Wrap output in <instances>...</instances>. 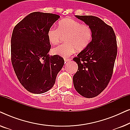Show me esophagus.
<instances>
[{
  "mask_svg": "<svg viewBox=\"0 0 130 130\" xmlns=\"http://www.w3.org/2000/svg\"><path fill=\"white\" fill-rule=\"evenodd\" d=\"M70 61V59H69V58H65V59H64L65 63H66V62H67V61Z\"/></svg>",
  "mask_w": 130,
  "mask_h": 130,
  "instance_id": "obj_1",
  "label": "esophagus"
}]
</instances>
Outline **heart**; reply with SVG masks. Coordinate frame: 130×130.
I'll return each mask as SVG.
<instances>
[{"instance_id":"heart-1","label":"heart","mask_w":130,"mask_h":130,"mask_svg":"<svg viewBox=\"0 0 130 130\" xmlns=\"http://www.w3.org/2000/svg\"><path fill=\"white\" fill-rule=\"evenodd\" d=\"M49 42L53 45L59 44L63 38L66 43L55 47L52 53L63 57H67L76 50H85L91 41L92 31L88 25L82 24L79 21L65 18L58 22V28H51L47 32Z\"/></svg>"}]
</instances>
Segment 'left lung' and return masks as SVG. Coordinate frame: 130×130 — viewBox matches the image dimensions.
<instances>
[{
	"label": "left lung",
	"mask_w": 130,
	"mask_h": 130,
	"mask_svg": "<svg viewBox=\"0 0 130 130\" xmlns=\"http://www.w3.org/2000/svg\"><path fill=\"white\" fill-rule=\"evenodd\" d=\"M75 17L91 28L92 41L73 60L78 70L73 77L74 87L87 98L100 94L108 86L117 54L116 36L111 26L94 16Z\"/></svg>",
	"instance_id": "obj_1"
}]
</instances>
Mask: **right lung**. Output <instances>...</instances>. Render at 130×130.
<instances>
[{"mask_svg": "<svg viewBox=\"0 0 130 130\" xmlns=\"http://www.w3.org/2000/svg\"><path fill=\"white\" fill-rule=\"evenodd\" d=\"M56 14L35 12L15 26L11 38V61L19 82L28 91L40 94L54 86L64 60L50 56L47 32L59 19Z\"/></svg>", "mask_w": 130, "mask_h": 130, "instance_id": "obj_1", "label": "right lung"}]
</instances>
